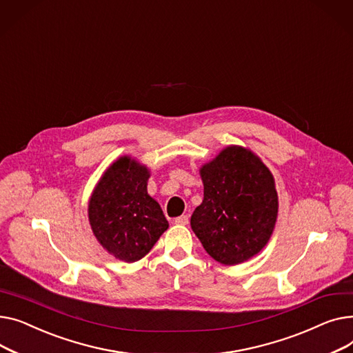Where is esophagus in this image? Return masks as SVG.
Instances as JSON below:
<instances>
[{"label":"esophagus","mask_w":353,"mask_h":353,"mask_svg":"<svg viewBox=\"0 0 353 353\" xmlns=\"http://www.w3.org/2000/svg\"><path fill=\"white\" fill-rule=\"evenodd\" d=\"M174 222H175L176 225H186V223H188V215H181V216L175 218Z\"/></svg>","instance_id":"esophagus-1"}]
</instances>
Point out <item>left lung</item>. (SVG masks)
<instances>
[{"label": "left lung", "mask_w": 353, "mask_h": 353, "mask_svg": "<svg viewBox=\"0 0 353 353\" xmlns=\"http://www.w3.org/2000/svg\"><path fill=\"white\" fill-rule=\"evenodd\" d=\"M203 201L191 228L203 250L223 265L256 255L274 231L278 195L263 162L241 147L225 148L201 170Z\"/></svg>", "instance_id": "obj_1"}]
</instances>
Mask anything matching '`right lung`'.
Instances as JSON below:
<instances>
[{"instance_id": "add662e5", "label": "right lung", "mask_w": 353, "mask_h": 353, "mask_svg": "<svg viewBox=\"0 0 353 353\" xmlns=\"http://www.w3.org/2000/svg\"><path fill=\"white\" fill-rule=\"evenodd\" d=\"M148 176L147 168L122 157L102 175L90 201L94 235L121 261L143 258L168 228L159 203L147 192Z\"/></svg>"}]
</instances>
